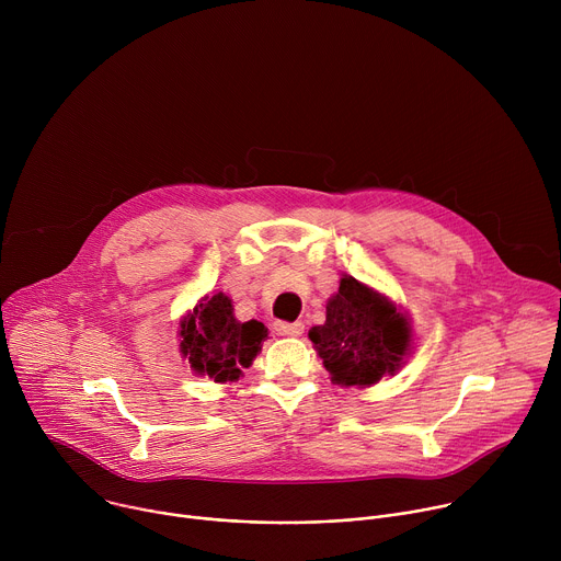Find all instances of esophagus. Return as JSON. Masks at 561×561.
Returning <instances> with one entry per match:
<instances>
[{
	"instance_id": "esophagus-1",
	"label": "esophagus",
	"mask_w": 561,
	"mask_h": 561,
	"mask_svg": "<svg viewBox=\"0 0 561 561\" xmlns=\"http://www.w3.org/2000/svg\"><path fill=\"white\" fill-rule=\"evenodd\" d=\"M275 333L284 335V337H299L304 333V324L301 322H295V324L275 322Z\"/></svg>"
}]
</instances>
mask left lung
<instances>
[{"mask_svg": "<svg viewBox=\"0 0 561 561\" xmlns=\"http://www.w3.org/2000/svg\"><path fill=\"white\" fill-rule=\"evenodd\" d=\"M308 337L335 383L359 388L397 373L413 344L409 317L351 275L329 299L327 322Z\"/></svg>", "mask_w": 561, "mask_h": 561, "instance_id": "1", "label": "left lung"}]
</instances>
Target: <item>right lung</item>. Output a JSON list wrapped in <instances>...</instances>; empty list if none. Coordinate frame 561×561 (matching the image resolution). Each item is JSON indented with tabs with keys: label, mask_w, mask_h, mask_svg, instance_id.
<instances>
[{
	"label": "right lung",
	"mask_w": 561,
	"mask_h": 561,
	"mask_svg": "<svg viewBox=\"0 0 561 561\" xmlns=\"http://www.w3.org/2000/svg\"><path fill=\"white\" fill-rule=\"evenodd\" d=\"M180 327V351L191 368L219 383L242 377L268 337V329L257 319L239 322L224 293L206 295Z\"/></svg>",
	"instance_id": "1"
}]
</instances>
